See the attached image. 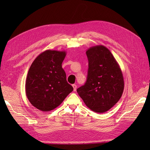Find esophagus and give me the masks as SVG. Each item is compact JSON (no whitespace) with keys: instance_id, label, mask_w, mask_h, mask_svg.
<instances>
[{"instance_id":"34e87169","label":"esophagus","mask_w":150,"mask_h":150,"mask_svg":"<svg viewBox=\"0 0 150 150\" xmlns=\"http://www.w3.org/2000/svg\"><path fill=\"white\" fill-rule=\"evenodd\" d=\"M72 86L73 88V91H76V90H77V85H76V84H73Z\"/></svg>"}]
</instances>
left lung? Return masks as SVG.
Segmentation results:
<instances>
[{"label": "left lung", "mask_w": 150, "mask_h": 150, "mask_svg": "<svg viewBox=\"0 0 150 150\" xmlns=\"http://www.w3.org/2000/svg\"><path fill=\"white\" fill-rule=\"evenodd\" d=\"M86 53L88 59L87 81L77 91L91 110L104 113L122 96L124 87L122 70L104 46L91 47Z\"/></svg>", "instance_id": "8db88e82"}]
</instances>
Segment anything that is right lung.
I'll return each mask as SVG.
<instances>
[{"label": "right lung", "mask_w": 150, "mask_h": 150, "mask_svg": "<svg viewBox=\"0 0 150 150\" xmlns=\"http://www.w3.org/2000/svg\"><path fill=\"white\" fill-rule=\"evenodd\" d=\"M66 55L65 51L47 50L38 55L31 64L25 89L28 100L38 110H54L73 90L62 68Z\"/></svg>", "instance_id": "1"}]
</instances>
